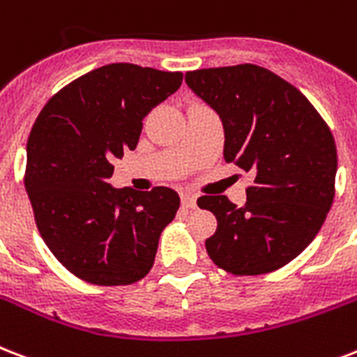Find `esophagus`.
<instances>
[{
	"label": "esophagus",
	"mask_w": 357,
	"mask_h": 357,
	"mask_svg": "<svg viewBox=\"0 0 357 357\" xmlns=\"http://www.w3.org/2000/svg\"><path fill=\"white\" fill-rule=\"evenodd\" d=\"M181 206L187 209L197 208V197L192 192H181Z\"/></svg>",
	"instance_id": "esophagus-1"
}]
</instances>
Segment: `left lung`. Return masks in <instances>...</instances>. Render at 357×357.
Instances as JSON below:
<instances>
[{"label":"left lung","instance_id":"1","mask_svg":"<svg viewBox=\"0 0 357 357\" xmlns=\"http://www.w3.org/2000/svg\"><path fill=\"white\" fill-rule=\"evenodd\" d=\"M185 82L221 116L225 160L255 174L247 204L200 197L217 219L206 239L215 266L264 275L287 266L322 228L335 197L330 127L292 84L252 63L189 70Z\"/></svg>","mask_w":357,"mask_h":357}]
</instances>
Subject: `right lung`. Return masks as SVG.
<instances>
[{"label":"right lung","mask_w":357,"mask_h":357,"mask_svg":"<svg viewBox=\"0 0 357 357\" xmlns=\"http://www.w3.org/2000/svg\"><path fill=\"white\" fill-rule=\"evenodd\" d=\"M181 73L110 63L78 76L40 110L24 174L35 225L65 269L99 287L148 275L178 192L114 189V160L135 149L142 119L181 86Z\"/></svg>","instance_id":"add662e5"}]
</instances>
